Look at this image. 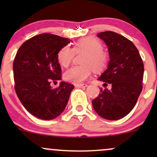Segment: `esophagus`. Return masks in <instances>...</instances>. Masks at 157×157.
<instances>
[{
	"label": "esophagus",
	"instance_id": "34e87169",
	"mask_svg": "<svg viewBox=\"0 0 157 157\" xmlns=\"http://www.w3.org/2000/svg\"><path fill=\"white\" fill-rule=\"evenodd\" d=\"M76 88H86L87 87V85L86 84H78V85H75Z\"/></svg>",
	"mask_w": 157,
	"mask_h": 157
}]
</instances>
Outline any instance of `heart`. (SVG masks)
Wrapping results in <instances>:
<instances>
[{
	"label": "heart",
	"instance_id": "heart-1",
	"mask_svg": "<svg viewBox=\"0 0 157 157\" xmlns=\"http://www.w3.org/2000/svg\"><path fill=\"white\" fill-rule=\"evenodd\" d=\"M103 46L99 40L87 37L78 40L73 48L63 46L59 50L57 59L63 67H68L72 62L75 54L85 53L81 63L82 66H74L64 74V79L75 85L81 84L89 78L92 70L94 72H101L109 63V55L104 51Z\"/></svg>",
	"mask_w": 157,
	"mask_h": 157
}]
</instances>
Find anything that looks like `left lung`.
<instances>
[{"label":"left lung","instance_id":"8db88e82","mask_svg":"<svg viewBox=\"0 0 157 157\" xmlns=\"http://www.w3.org/2000/svg\"><path fill=\"white\" fill-rule=\"evenodd\" d=\"M109 47L108 68L98 78L111 84V89L100 88L92 100L95 111L102 118L120 120L131 112L142 90L144 65L138 49L130 40L111 31L97 34Z\"/></svg>","mask_w":157,"mask_h":157}]
</instances>
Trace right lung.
I'll return each instance as SVG.
<instances>
[{
  "instance_id": "1",
  "label": "right lung",
  "mask_w": 157,
  "mask_h": 157,
  "mask_svg": "<svg viewBox=\"0 0 157 157\" xmlns=\"http://www.w3.org/2000/svg\"><path fill=\"white\" fill-rule=\"evenodd\" d=\"M70 43L58 35L44 33L27 40L19 48L13 63L15 92L20 101L36 117L49 120L58 117L67 105L72 84L61 82L57 52Z\"/></svg>"
}]
</instances>
